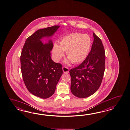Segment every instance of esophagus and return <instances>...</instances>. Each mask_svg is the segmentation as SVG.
Here are the masks:
<instances>
[{
  "mask_svg": "<svg viewBox=\"0 0 130 130\" xmlns=\"http://www.w3.org/2000/svg\"><path fill=\"white\" fill-rule=\"evenodd\" d=\"M62 70H63V73H69V69L68 68H67L66 67H63Z\"/></svg>",
  "mask_w": 130,
  "mask_h": 130,
  "instance_id": "esophagus-1",
  "label": "esophagus"
}]
</instances>
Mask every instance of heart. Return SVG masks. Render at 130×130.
<instances>
[{"mask_svg": "<svg viewBox=\"0 0 130 130\" xmlns=\"http://www.w3.org/2000/svg\"><path fill=\"white\" fill-rule=\"evenodd\" d=\"M91 39L87 34L72 33L62 38L59 44H54L52 53L55 61H58L66 51L67 58L73 63H78L86 57L91 46Z\"/></svg>", "mask_w": 130, "mask_h": 130, "instance_id": "1", "label": "heart"}]
</instances>
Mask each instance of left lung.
I'll list each match as a JSON object with an SVG mask.
<instances>
[{"mask_svg":"<svg viewBox=\"0 0 130 130\" xmlns=\"http://www.w3.org/2000/svg\"><path fill=\"white\" fill-rule=\"evenodd\" d=\"M94 41L90 53L84 61L69 71L70 90L79 98L94 94L101 85L105 70V54L102 40L93 32Z\"/></svg>","mask_w":130,"mask_h":130,"instance_id":"left-lung-1","label":"left lung"}]
</instances>
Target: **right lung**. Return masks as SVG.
<instances>
[{
  "label": "right lung",
  "instance_id": "add662e5",
  "mask_svg": "<svg viewBox=\"0 0 130 130\" xmlns=\"http://www.w3.org/2000/svg\"><path fill=\"white\" fill-rule=\"evenodd\" d=\"M59 26L39 29L26 39L20 55L21 70L27 89L32 95L47 98L55 92L62 74V65L52 61V40L43 44L41 39L51 37Z\"/></svg>",
  "mask_w": 130,
  "mask_h": 130
}]
</instances>
